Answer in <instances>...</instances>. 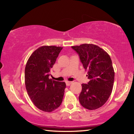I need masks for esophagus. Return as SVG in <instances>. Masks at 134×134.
I'll list each match as a JSON object with an SVG mask.
<instances>
[{"instance_id":"obj_1","label":"esophagus","mask_w":134,"mask_h":134,"mask_svg":"<svg viewBox=\"0 0 134 134\" xmlns=\"http://www.w3.org/2000/svg\"><path fill=\"white\" fill-rule=\"evenodd\" d=\"M65 83H66V85L67 86H70V85H71V84L72 83V81H65Z\"/></svg>"}]
</instances>
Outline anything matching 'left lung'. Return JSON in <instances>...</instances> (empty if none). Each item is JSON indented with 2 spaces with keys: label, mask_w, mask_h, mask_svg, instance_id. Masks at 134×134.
<instances>
[{
  "label": "left lung",
  "mask_w": 134,
  "mask_h": 134,
  "mask_svg": "<svg viewBox=\"0 0 134 134\" xmlns=\"http://www.w3.org/2000/svg\"><path fill=\"white\" fill-rule=\"evenodd\" d=\"M71 48L79 54L90 80L87 84L81 85L80 103L89 110L100 108L109 97L114 83L115 72L110 56L102 48L92 44Z\"/></svg>",
  "instance_id": "obj_1"
}]
</instances>
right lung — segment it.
Here are the masks:
<instances>
[{"mask_svg": "<svg viewBox=\"0 0 134 134\" xmlns=\"http://www.w3.org/2000/svg\"><path fill=\"white\" fill-rule=\"evenodd\" d=\"M61 47L42 46L31 54L25 69V83L29 97L36 107L51 112L62 103L65 82L49 79L51 69L55 64Z\"/></svg>", "mask_w": 134, "mask_h": 134, "instance_id": "add662e5", "label": "right lung"}]
</instances>
